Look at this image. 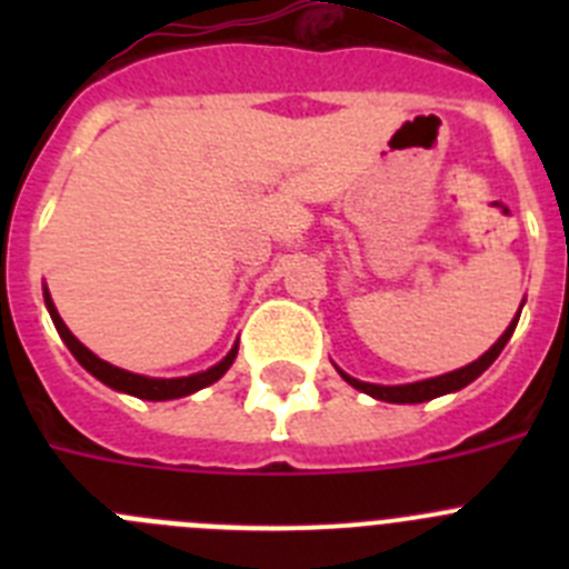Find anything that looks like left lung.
Masks as SVG:
<instances>
[{
  "mask_svg": "<svg viewBox=\"0 0 569 569\" xmlns=\"http://www.w3.org/2000/svg\"><path fill=\"white\" fill-rule=\"evenodd\" d=\"M521 308H525V301H521ZM521 308H519V313H516V319L507 325L505 333L499 336V341H496V345H492L487 353H481L479 359L470 361V365H465V367H459V370H453V373L433 376V379H421V381H410V385H370V381H359V379H353V376H347L345 370H339V367H336V370H339V376L350 387H356V390H361V393H367V396H373V399H379V401H390V405H419V401H430V399H439V396L456 393V390H461V387H467L470 381L479 379L487 367L499 359V353L505 350L507 341H510L512 330H516V325H519Z\"/></svg>",
  "mask_w": 569,
  "mask_h": 569,
  "instance_id": "obj_1",
  "label": "left lung"
}]
</instances>
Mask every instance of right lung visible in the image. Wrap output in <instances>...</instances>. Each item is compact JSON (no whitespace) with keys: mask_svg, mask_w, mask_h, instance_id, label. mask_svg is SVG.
Masks as SVG:
<instances>
[{"mask_svg":"<svg viewBox=\"0 0 569 569\" xmlns=\"http://www.w3.org/2000/svg\"><path fill=\"white\" fill-rule=\"evenodd\" d=\"M44 308H48L50 319H53V325H57L59 336H62V341L68 345L70 353H73V359H77L90 376H97V379L102 381V385H108L110 390H119V393L136 396V399H144V401L182 399V396H190L196 393V390H202V387L213 385V381H219L224 373H228L236 353H239V345H233L230 347V353L224 356L219 365L208 367V370H202V373L179 376V379H150V376L130 373V370H122V367L108 365V361L99 359L97 353H90L88 347H84L82 341L68 330V325H64L62 316H59L57 305H53V299H50L48 288H44Z\"/></svg>","mask_w":569,"mask_h":569,"instance_id":"right-lung-1","label":"right lung"}]
</instances>
